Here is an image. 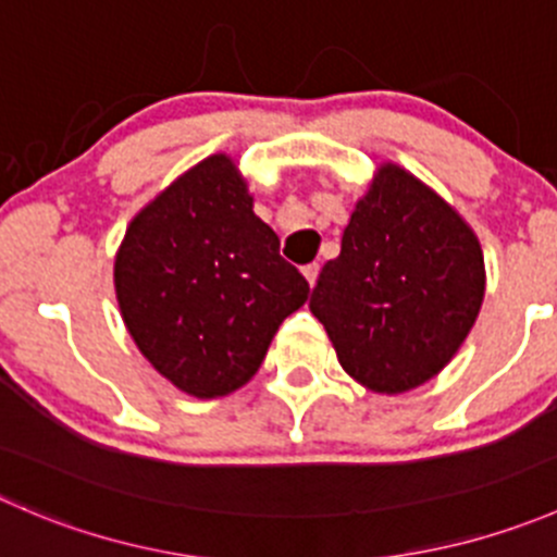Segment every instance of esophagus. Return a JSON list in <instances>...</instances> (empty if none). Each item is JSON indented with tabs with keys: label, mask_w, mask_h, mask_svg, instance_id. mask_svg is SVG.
<instances>
[{
	"label": "esophagus",
	"mask_w": 557,
	"mask_h": 557,
	"mask_svg": "<svg viewBox=\"0 0 557 557\" xmlns=\"http://www.w3.org/2000/svg\"><path fill=\"white\" fill-rule=\"evenodd\" d=\"M301 272H305L307 283H310V285H315V280H318V272H321V267H318V263H307V267L301 269Z\"/></svg>",
	"instance_id": "34e87169"
}]
</instances>
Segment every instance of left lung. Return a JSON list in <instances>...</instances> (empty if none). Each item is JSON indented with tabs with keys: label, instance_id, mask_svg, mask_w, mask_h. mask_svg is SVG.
Instances as JSON below:
<instances>
[{
	"label": "left lung",
	"instance_id": "obj_1",
	"mask_svg": "<svg viewBox=\"0 0 557 557\" xmlns=\"http://www.w3.org/2000/svg\"><path fill=\"white\" fill-rule=\"evenodd\" d=\"M484 299V258L466 220L430 187L383 165L356 203L310 310L348 375L383 394L438 375Z\"/></svg>",
	"mask_w": 557,
	"mask_h": 557
}]
</instances>
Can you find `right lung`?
I'll return each instance as SVG.
<instances>
[{
	"mask_svg": "<svg viewBox=\"0 0 557 557\" xmlns=\"http://www.w3.org/2000/svg\"><path fill=\"white\" fill-rule=\"evenodd\" d=\"M113 283L138 350L201 399L245 386L310 294L225 154L180 176L129 223Z\"/></svg>",
	"mask_w": 557,
	"mask_h": 557,
	"instance_id": "obj_1",
	"label": "right lung"
}]
</instances>
